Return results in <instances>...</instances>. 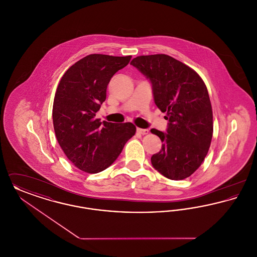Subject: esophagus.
Returning <instances> with one entry per match:
<instances>
[{"mask_svg": "<svg viewBox=\"0 0 257 257\" xmlns=\"http://www.w3.org/2000/svg\"><path fill=\"white\" fill-rule=\"evenodd\" d=\"M137 131L140 133V134L142 135H147L148 134V129H143V128H138L137 129Z\"/></svg>", "mask_w": 257, "mask_h": 257, "instance_id": "34e87169", "label": "esophagus"}]
</instances>
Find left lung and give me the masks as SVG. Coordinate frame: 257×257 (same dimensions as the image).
<instances>
[{"instance_id": "obj_1", "label": "left lung", "mask_w": 257, "mask_h": 257, "mask_svg": "<svg viewBox=\"0 0 257 257\" xmlns=\"http://www.w3.org/2000/svg\"><path fill=\"white\" fill-rule=\"evenodd\" d=\"M150 81L156 106L167 111V133L151 129L163 143L151 164L171 180H182L199 168L213 136L207 87L195 70L168 55L140 56L131 63Z\"/></svg>"}]
</instances>
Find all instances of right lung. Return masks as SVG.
I'll use <instances>...</instances> for the list:
<instances>
[{
    "mask_svg": "<svg viewBox=\"0 0 257 257\" xmlns=\"http://www.w3.org/2000/svg\"><path fill=\"white\" fill-rule=\"evenodd\" d=\"M131 58L88 55L61 78L53 105L55 134L66 157L81 171L97 173L109 168L136 133L131 122L95 118L111 77Z\"/></svg>",
    "mask_w": 257,
    "mask_h": 257,
    "instance_id": "1",
    "label": "right lung"
}]
</instances>
